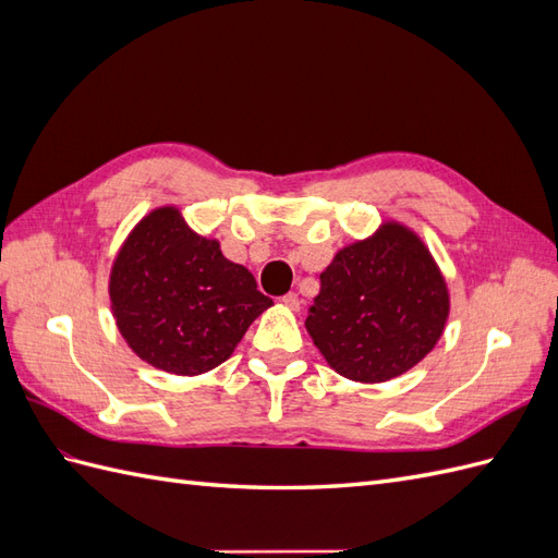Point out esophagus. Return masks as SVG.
Segmentation results:
<instances>
[{
    "label": "esophagus",
    "instance_id": "1",
    "mask_svg": "<svg viewBox=\"0 0 558 558\" xmlns=\"http://www.w3.org/2000/svg\"><path fill=\"white\" fill-rule=\"evenodd\" d=\"M281 302L286 307H289L291 312H298L300 310V298H298V293H286L283 298H281Z\"/></svg>",
    "mask_w": 558,
    "mask_h": 558
}]
</instances>
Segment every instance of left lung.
Segmentation results:
<instances>
[{
  "instance_id": "1",
  "label": "left lung",
  "mask_w": 558,
  "mask_h": 558,
  "mask_svg": "<svg viewBox=\"0 0 558 558\" xmlns=\"http://www.w3.org/2000/svg\"><path fill=\"white\" fill-rule=\"evenodd\" d=\"M449 318V289L418 234L384 221L320 272L305 328L320 356L351 381L381 384L424 361Z\"/></svg>"
}]
</instances>
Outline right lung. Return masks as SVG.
Returning a JSON list of instances; mask_svg holds the SVG:
<instances>
[{"label": "right lung", "mask_w": 558, "mask_h": 558, "mask_svg": "<svg viewBox=\"0 0 558 558\" xmlns=\"http://www.w3.org/2000/svg\"><path fill=\"white\" fill-rule=\"evenodd\" d=\"M109 300L118 332L162 373L205 375L232 356L272 300L218 240L197 234L177 207L148 211L118 248Z\"/></svg>", "instance_id": "add662e5"}]
</instances>
